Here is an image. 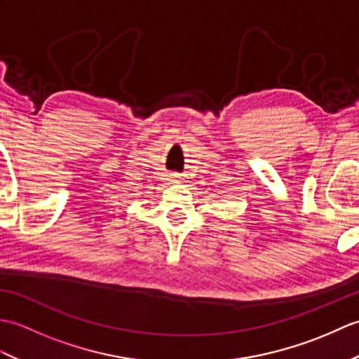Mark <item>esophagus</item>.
Segmentation results:
<instances>
[{"mask_svg": "<svg viewBox=\"0 0 359 359\" xmlns=\"http://www.w3.org/2000/svg\"><path fill=\"white\" fill-rule=\"evenodd\" d=\"M171 179H172V182H177L179 180V174H172Z\"/></svg>", "mask_w": 359, "mask_h": 359, "instance_id": "1", "label": "esophagus"}]
</instances>
